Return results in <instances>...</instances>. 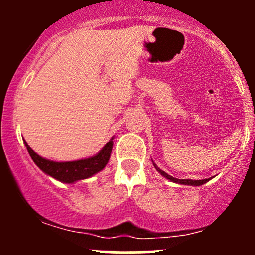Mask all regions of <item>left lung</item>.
Instances as JSON below:
<instances>
[{"label":"left lung","mask_w":255,"mask_h":255,"mask_svg":"<svg viewBox=\"0 0 255 255\" xmlns=\"http://www.w3.org/2000/svg\"><path fill=\"white\" fill-rule=\"evenodd\" d=\"M154 166H156V164H154ZM156 169L160 172V174L163 175V176L166 177V178H169V180L172 181V182L181 183V184H192V186H200V184L206 183L207 181L210 180V178H204V180H189V178H187V180H178V178H175V177L170 176V175H169V174H166L165 171L160 170V169L157 168V166H156Z\"/></svg>","instance_id":"1"}]
</instances>
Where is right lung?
<instances>
[{
    "mask_svg": "<svg viewBox=\"0 0 255 255\" xmlns=\"http://www.w3.org/2000/svg\"><path fill=\"white\" fill-rule=\"evenodd\" d=\"M25 145L31 158L40 170L61 181V182L73 183L75 181L92 176V175L101 171L102 169H104V166L109 162L111 150H113V139L102 148V151L98 154L91 158H86V159L75 160V162H52V160H48L45 158L38 156L36 152L26 144V141Z\"/></svg>",
    "mask_w": 255,
    "mask_h": 255,
    "instance_id": "add662e5",
    "label": "right lung"
}]
</instances>
